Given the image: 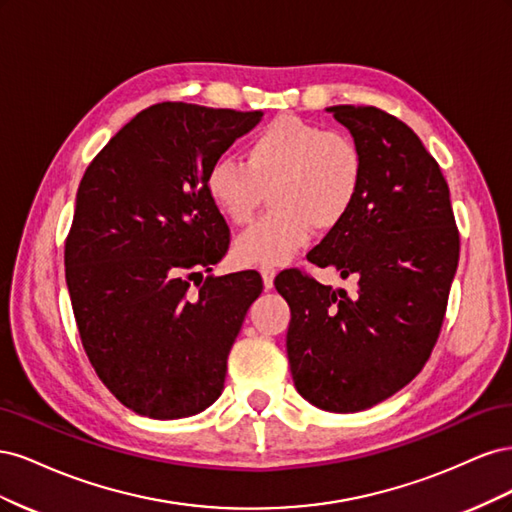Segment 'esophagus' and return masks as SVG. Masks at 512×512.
Here are the masks:
<instances>
[{
    "mask_svg": "<svg viewBox=\"0 0 512 512\" xmlns=\"http://www.w3.org/2000/svg\"><path fill=\"white\" fill-rule=\"evenodd\" d=\"M260 275H262V284H265L267 290H271L273 280H275V269L273 267H260Z\"/></svg>",
    "mask_w": 512,
    "mask_h": 512,
    "instance_id": "esophagus-1",
    "label": "esophagus"
}]
</instances>
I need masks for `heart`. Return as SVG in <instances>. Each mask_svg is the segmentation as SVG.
Returning a JSON list of instances; mask_svg holds the SVG:
<instances>
[{
  "instance_id": "heart-1",
  "label": "heart",
  "mask_w": 512,
  "mask_h": 512,
  "mask_svg": "<svg viewBox=\"0 0 512 512\" xmlns=\"http://www.w3.org/2000/svg\"><path fill=\"white\" fill-rule=\"evenodd\" d=\"M243 160H215L205 179L213 207L235 226L250 222L265 192H271L275 209L232 247L241 265H282L309 241L314 226L331 230L342 224L363 190L365 158L359 143L292 115L262 126L245 143Z\"/></svg>"
}]
</instances>
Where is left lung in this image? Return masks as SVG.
<instances>
[{
    "instance_id": "obj_1",
    "label": "left lung",
    "mask_w": 512,
    "mask_h": 512,
    "mask_svg": "<svg viewBox=\"0 0 512 512\" xmlns=\"http://www.w3.org/2000/svg\"><path fill=\"white\" fill-rule=\"evenodd\" d=\"M359 143L365 179L348 218L307 254L354 277L333 290L282 271L294 386L327 412H361L395 395L438 342L459 262V232L438 162L404 121L376 106L327 108Z\"/></svg>"
}]
</instances>
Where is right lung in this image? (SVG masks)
Returning a JSON list of instances; mask_svg holds the SVG:
<instances>
[{"mask_svg": "<svg viewBox=\"0 0 512 512\" xmlns=\"http://www.w3.org/2000/svg\"><path fill=\"white\" fill-rule=\"evenodd\" d=\"M260 119L153 104L81 179L64 254L76 327L98 378L136 414L192 416L224 391L228 352L262 280L256 271L203 280L228 250L205 179Z\"/></svg>", "mask_w": 512, "mask_h": 512, "instance_id": "obj_1", "label": "right lung"}]
</instances>
